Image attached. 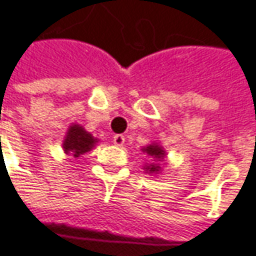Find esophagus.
I'll use <instances>...</instances> for the list:
<instances>
[{"label":"esophagus","instance_id":"1","mask_svg":"<svg viewBox=\"0 0 256 256\" xmlns=\"http://www.w3.org/2000/svg\"><path fill=\"white\" fill-rule=\"evenodd\" d=\"M112 141H114V144H115L116 147H122V146L125 144V136H124V135H121V134L114 135Z\"/></svg>","mask_w":256,"mask_h":256}]
</instances>
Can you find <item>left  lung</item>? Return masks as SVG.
Masks as SVG:
<instances>
[{
	"label": "left lung",
	"instance_id": "obj_1",
	"mask_svg": "<svg viewBox=\"0 0 256 256\" xmlns=\"http://www.w3.org/2000/svg\"><path fill=\"white\" fill-rule=\"evenodd\" d=\"M141 151L150 158V161L146 162V166H144V172H148V174H154V176L160 174L162 172L161 162L167 157V152H166L164 147L160 142H151V144L141 148Z\"/></svg>",
	"mask_w": 256,
	"mask_h": 256
}]
</instances>
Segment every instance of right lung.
Listing matches in <instances>:
<instances>
[{
    "label": "right lung",
    "mask_w": 256,
    "mask_h": 256,
    "mask_svg": "<svg viewBox=\"0 0 256 256\" xmlns=\"http://www.w3.org/2000/svg\"><path fill=\"white\" fill-rule=\"evenodd\" d=\"M99 140L95 138L90 132H88L82 125L72 124L68 128V132L63 138L62 147L64 154L73 156L74 158L84 156L86 152L92 151L96 147Z\"/></svg>",
    "instance_id": "add662e5"
}]
</instances>
